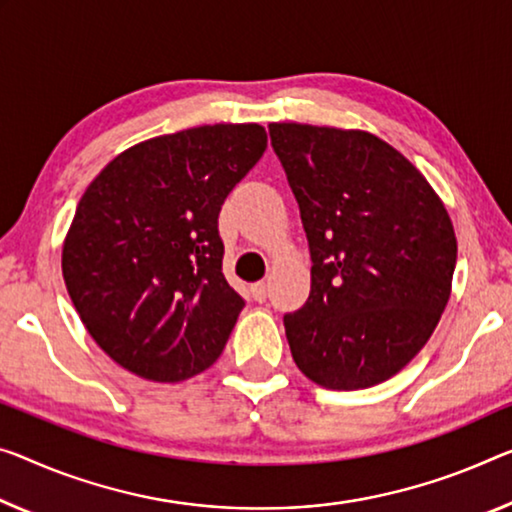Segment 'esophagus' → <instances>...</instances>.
Returning a JSON list of instances; mask_svg holds the SVG:
<instances>
[{
	"instance_id": "esophagus-1",
	"label": "esophagus",
	"mask_w": 512,
	"mask_h": 512,
	"mask_svg": "<svg viewBox=\"0 0 512 512\" xmlns=\"http://www.w3.org/2000/svg\"><path fill=\"white\" fill-rule=\"evenodd\" d=\"M251 297H254L256 302H265L267 300V283L265 281H258L251 286Z\"/></svg>"
}]
</instances>
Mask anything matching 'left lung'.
Masks as SVG:
<instances>
[{
    "label": "left lung",
    "mask_w": 512,
    "mask_h": 512,
    "mask_svg": "<svg viewBox=\"0 0 512 512\" xmlns=\"http://www.w3.org/2000/svg\"><path fill=\"white\" fill-rule=\"evenodd\" d=\"M270 139L313 263L309 300L283 316L295 364L325 389L389 380L451 297V217L421 171L371 132L270 123Z\"/></svg>",
    "instance_id": "left-lung-1"
}]
</instances>
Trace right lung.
Instances as JSON below:
<instances>
[{
  "mask_svg": "<svg viewBox=\"0 0 512 512\" xmlns=\"http://www.w3.org/2000/svg\"><path fill=\"white\" fill-rule=\"evenodd\" d=\"M267 148L258 123L162 135L86 187L61 270L86 332L125 371L180 382L222 355L245 300L222 274L217 217Z\"/></svg>",
  "mask_w": 512,
  "mask_h": 512,
  "instance_id": "obj_1",
  "label": "right lung"
}]
</instances>
